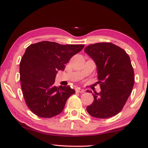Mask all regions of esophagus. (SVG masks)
<instances>
[{"mask_svg": "<svg viewBox=\"0 0 148 148\" xmlns=\"http://www.w3.org/2000/svg\"><path fill=\"white\" fill-rule=\"evenodd\" d=\"M76 92H84V90L82 89V88H78L76 89Z\"/></svg>", "mask_w": 148, "mask_h": 148, "instance_id": "1", "label": "esophagus"}]
</instances>
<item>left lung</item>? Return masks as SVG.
<instances>
[{
  "instance_id": "1",
  "label": "left lung",
  "mask_w": 148,
  "mask_h": 148,
  "mask_svg": "<svg viewBox=\"0 0 148 148\" xmlns=\"http://www.w3.org/2000/svg\"><path fill=\"white\" fill-rule=\"evenodd\" d=\"M84 52L97 66L101 88L99 93H92L94 101L86 110L97 119L111 118L121 111L133 90L135 76L131 60L123 49L111 42L90 45Z\"/></svg>"
}]
</instances>
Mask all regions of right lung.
Returning a JSON list of instances; mask_svg holds the SVG:
<instances>
[{"label":"right lung","mask_w":148,"mask_h":148,"mask_svg":"<svg viewBox=\"0 0 148 148\" xmlns=\"http://www.w3.org/2000/svg\"><path fill=\"white\" fill-rule=\"evenodd\" d=\"M84 47L42 41L27 47L19 73L23 97L33 113L41 118H51L63 111L67 99L75 90L70 86H54L56 74L64 70L65 64Z\"/></svg>","instance_id":"add662e5"}]
</instances>
